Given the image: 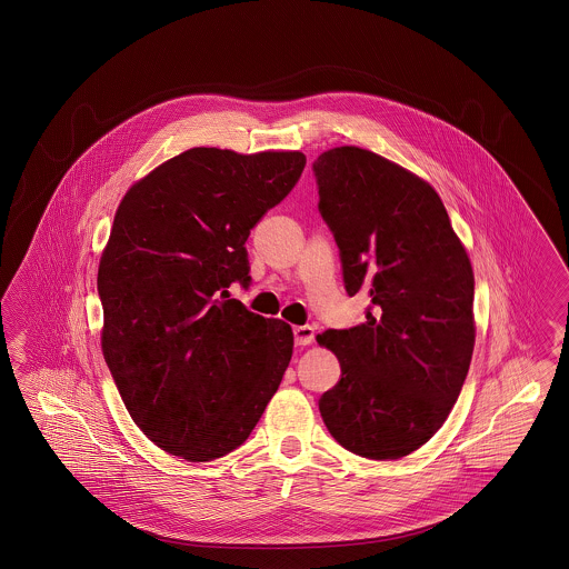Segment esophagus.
I'll list each match as a JSON object with an SVG mask.
<instances>
[{
    "mask_svg": "<svg viewBox=\"0 0 569 569\" xmlns=\"http://www.w3.org/2000/svg\"><path fill=\"white\" fill-rule=\"evenodd\" d=\"M293 341H296V346H310L315 341V327H310V325L293 327Z\"/></svg>",
    "mask_w": 569,
    "mask_h": 569,
    "instance_id": "34e87169",
    "label": "esophagus"
}]
</instances>
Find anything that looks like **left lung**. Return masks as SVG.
<instances>
[{
  "label": "left lung",
  "instance_id": "8db88e82",
  "mask_svg": "<svg viewBox=\"0 0 569 569\" xmlns=\"http://www.w3.org/2000/svg\"><path fill=\"white\" fill-rule=\"evenodd\" d=\"M312 172L346 291L370 293L366 322L319 335L341 363L320 416L353 455L407 457L442 428L469 372L471 261L438 193L387 158L343 146Z\"/></svg>",
  "mask_w": 569,
  "mask_h": 569
}]
</instances>
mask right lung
<instances>
[{"mask_svg":"<svg viewBox=\"0 0 569 569\" xmlns=\"http://www.w3.org/2000/svg\"><path fill=\"white\" fill-rule=\"evenodd\" d=\"M306 167L300 152L193 148L127 191L98 267L102 353L131 419L191 462L249 438L291 360L283 320L250 312L247 238Z\"/></svg>","mask_w":569,"mask_h":569,"instance_id":"add662e5","label":"right lung"}]
</instances>
